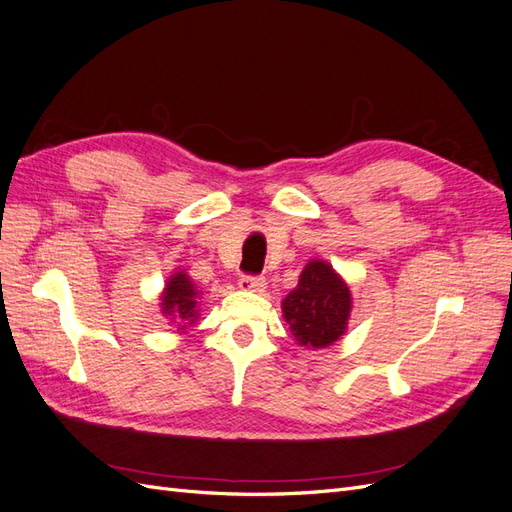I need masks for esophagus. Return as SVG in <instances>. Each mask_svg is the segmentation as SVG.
Here are the masks:
<instances>
[{"mask_svg":"<svg viewBox=\"0 0 512 512\" xmlns=\"http://www.w3.org/2000/svg\"><path fill=\"white\" fill-rule=\"evenodd\" d=\"M239 288L247 292H265L267 280L265 277H252V275H243L239 280Z\"/></svg>","mask_w":512,"mask_h":512,"instance_id":"esophagus-1","label":"esophagus"}]
</instances>
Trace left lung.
Returning a JSON list of instances; mask_svg holds the SVG:
<instances>
[{"mask_svg":"<svg viewBox=\"0 0 512 512\" xmlns=\"http://www.w3.org/2000/svg\"><path fill=\"white\" fill-rule=\"evenodd\" d=\"M352 292L327 260H309L299 284L282 301V314L294 342L303 348H329L348 329Z\"/></svg>","mask_w":512,"mask_h":512,"instance_id":"obj_1","label":"left lung"}]
</instances>
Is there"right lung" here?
I'll return each mask as SVG.
<instances>
[{
  "label": "right lung",
  "mask_w": 512,
  "mask_h": 512,
  "mask_svg": "<svg viewBox=\"0 0 512 512\" xmlns=\"http://www.w3.org/2000/svg\"><path fill=\"white\" fill-rule=\"evenodd\" d=\"M200 290L185 271H175L168 277L160 294V312L166 320L177 324V331L185 333L198 320Z\"/></svg>",
  "instance_id": "1"
}]
</instances>
